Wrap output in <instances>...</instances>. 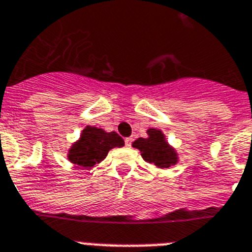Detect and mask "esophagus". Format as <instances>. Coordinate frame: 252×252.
<instances>
[{
	"instance_id": "34e87169",
	"label": "esophagus",
	"mask_w": 252,
	"mask_h": 252,
	"mask_svg": "<svg viewBox=\"0 0 252 252\" xmlns=\"http://www.w3.org/2000/svg\"><path fill=\"white\" fill-rule=\"evenodd\" d=\"M131 144H132V137H126V139H125V145L127 148H130Z\"/></svg>"
}]
</instances>
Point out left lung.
<instances>
[{"instance_id": "left-lung-1", "label": "left lung", "mask_w": 252, "mask_h": 252, "mask_svg": "<svg viewBox=\"0 0 252 252\" xmlns=\"http://www.w3.org/2000/svg\"><path fill=\"white\" fill-rule=\"evenodd\" d=\"M148 137H139L132 143V147L140 150L145 162L153 163L158 168H169L178 162L177 153L167 143L160 130L149 128Z\"/></svg>"}]
</instances>
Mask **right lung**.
I'll use <instances>...</instances> for the list:
<instances>
[{
	"mask_svg": "<svg viewBox=\"0 0 252 252\" xmlns=\"http://www.w3.org/2000/svg\"><path fill=\"white\" fill-rule=\"evenodd\" d=\"M125 141L117 132H107L103 128L87 126L80 139L72 144L67 154L71 163L83 168H92L100 163L113 148H121Z\"/></svg>",
	"mask_w": 252,
	"mask_h": 252,
	"instance_id": "add662e5",
	"label": "right lung"
}]
</instances>
